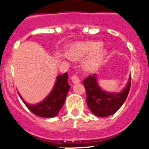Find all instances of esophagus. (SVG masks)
Returning a JSON list of instances; mask_svg holds the SVG:
<instances>
[{
    "mask_svg": "<svg viewBox=\"0 0 149 149\" xmlns=\"http://www.w3.org/2000/svg\"><path fill=\"white\" fill-rule=\"evenodd\" d=\"M71 80L74 84L79 83V82L81 81V80H80V79L79 78V76H76V75H73V76H71Z\"/></svg>",
    "mask_w": 149,
    "mask_h": 149,
    "instance_id": "1",
    "label": "esophagus"
}]
</instances>
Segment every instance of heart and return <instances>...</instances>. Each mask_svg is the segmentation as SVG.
<instances>
[{"label": "heart", "mask_w": 149, "mask_h": 149, "mask_svg": "<svg viewBox=\"0 0 149 149\" xmlns=\"http://www.w3.org/2000/svg\"><path fill=\"white\" fill-rule=\"evenodd\" d=\"M100 41L77 42L72 44L68 50V55L74 60H79L86 57L84 61V68L89 72H94L101 65L106 51L100 48Z\"/></svg>", "instance_id": "heart-1"}]
</instances>
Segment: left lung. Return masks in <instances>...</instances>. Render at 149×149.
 <instances>
[{
    "label": "left lung",
    "mask_w": 149,
    "mask_h": 149,
    "mask_svg": "<svg viewBox=\"0 0 149 149\" xmlns=\"http://www.w3.org/2000/svg\"><path fill=\"white\" fill-rule=\"evenodd\" d=\"M86 92V103L92 113L99 117H105L116 113L126 100L131 86V76L126 87L119 93L103 91L97 82L96 75H89L83 81Z\"/></svg>",
    "instance_id": "left-lung-1"
}]
</instances>
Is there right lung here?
Segmentation results:
<instances>
[{
  "label": "right lung",
  "mask_w": 149,
  "mask_h": 149,
  "mask_svg": "<svg viewBox=\"0 0 149 149\" xmlns=\"http://www.w3.org/2000/svg\"><path fill=\"white\" fill-rule=\"evenodd\" d=\"M68 73L57 76L56 83L51 93L44 99V100L36 105L27 104L25 101L23 100L19 92L18 94L27 108L35 115L44 118L54 117L58 114L59 111L64 105L66 96L70 87L68 83Z\"/></svg>",
  "instance_id": "1"
}]
</instances>
